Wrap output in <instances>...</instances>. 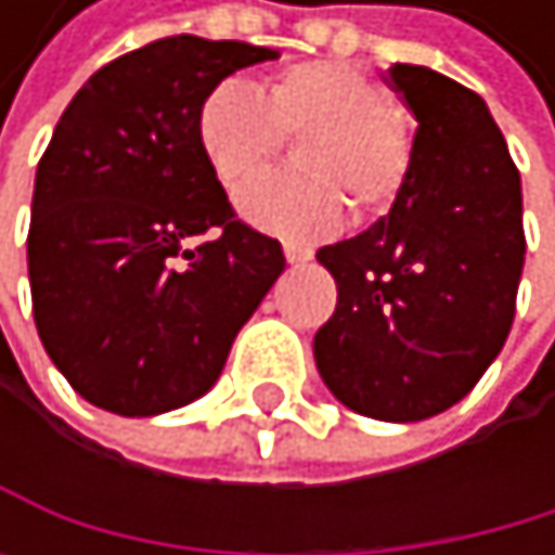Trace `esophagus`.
Returning <instances> with one entry per match:
<instances>
[{
    "label": "esophagus",
    "mask_w": 555,
    "mask_h": 555,
    "mask_svg": "<svg viewBox=\"0 0 555 555\" xmlns=\"http://www.w3.org/2000/svg\"><path fill=\"white\" fill-rule=\"evenodd\" d=\"M283 253H286V262H293V266H299V262H309V259H312V249H309V246H299V243H286V246H283Z\"/></svg>",
    "instance_id": "1"
}]
</instances>
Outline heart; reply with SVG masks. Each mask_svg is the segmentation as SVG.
<instances>
[{
	"mask_svg": "<svg viewBox=\"0 0 555 555\" xmlns=\"http://www.w3.org/2000/svg\"><path fill=\"white\" fill-rule=\"evenodd\" d=\"M386 89L352 62L315 59L275 73L262 92L240 79L212 86L196 109V142L212 176L236 189L283 139L293 169L253 179L240 216L283 240H323L339 229L346 199L359 216L386 212L413 172V132Z\"/></svg>",
	"mask_w": 555,
	"mask_h": 555,
	"instance_id": "obj_1",
	"label": "heart"
}]
</instances>
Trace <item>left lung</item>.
Segmentation results:
<instances>
[{"label":"left lung","mask_w":555,"mask_h":555,"mask_svg":"<svg viewBox=\"0 0 555 555\" xmlns=\"http://www.w3.org/2000/svg\"><path fill=\"white\" fill-rule=\"evenodd\" d=\"M389 79L420 122L413 172L389 216L315 253L339 299L312 352L349 410L416 423L460 402L509 336L526 256L522 193L473 89L406 62Z\"/></svg>","instance_id":"obj_1"}]
</instances>
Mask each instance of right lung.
I'll use <instances>...</instances> for the list:
<instances>
[{"label": "right lung", "instance_id": "add662e5", "mask_svg": "<svg viewBox=\"0 0 555 555\" xmlns=\"http://www.w3.org/2000/svg\"><path fill=\"white\" fill-rule=\"evenodd\" d=\"M275 55L166 36L102 66L62 113L36 169L29 286L49 359L92 406L156 416L209 392L286 269L196 142L203 95Z\"/></svg>", "mask_w": 555, "mask_h": 555}]
</instances>
